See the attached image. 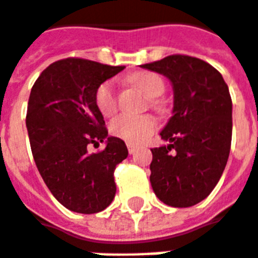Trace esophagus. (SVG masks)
Returning <instances> with one entry per match:
<instances>
[{"label": "esophagus", "instance_id": "34e87169", "mask_svg": "<svg viewBox=\"0 0 258 258\" xmlns=\"http://www.w3.org/2000/svg\"><path fill=\"white\" fill-rule=\"evenodd\" d=\"M137 150H139V147H137V145L127 144V151H129V154H131V155L135 154V152H136Z\"/></svg>", "mask_w": 258, "mask_h": 258}]
</instances>
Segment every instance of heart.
Here are the masks:
<instances>
[{
	"label": "heart",
	"mask_w": 258,
	"mask_h": 258,
	"mask_svg": "<svg viewBox=\"0 0 258 258\" xmlns=\"http://www.w3.org/2000/svg\"><path fill=\"white\" fill-rule=\"evenodd\" d=\"M148 98H158L164 92V81L155 73L140 72L131 77ZM96 106L104 117H111L118 108V99L113 81H106L99 85L95 95ZM156 106V103H154ZM158 122L152 115H119L110 123V132L114 136L129 144H141L154 133Z\"/></svg>",
	"instance_id": "obj_1"
}]
</instances>
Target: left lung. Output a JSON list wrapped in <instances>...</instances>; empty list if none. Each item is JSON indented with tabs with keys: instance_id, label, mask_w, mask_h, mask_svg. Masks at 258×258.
Wrapping results in <instances>:
<instances>
[{
	"instance_id": "1",
	"label": "left lung",
	"mask_w": 258,
	"mask_h": 258,
	"mask_svg": "<svg viewBox=\"0 0 258 258\" xmlns=\"http://www.w3.org/2000/svg\"><path fill=\"white\" fill-rule=\"evenodd\" d=\"M141 68L167 77L174 91L173 117L160 132L168 144L151 150V185L164 204L191 207L210 196L227 164L232 135L228 87L212 65L189 55H168Z\"/></svg>"
}]
</instances>
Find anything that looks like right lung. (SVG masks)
Returning <instances> with one entry per match:
<instances>
[{"label": "right lung", "mask_w": 258, "mask_h": 258, "mask_svg": "<svg viewBox=\"0 0 258 258\" xmlns=\"http://www.w3.org/2000/svg\"><path fill=\"white\" fill-rule=\"evenodd\" d=\"M123 67L65 58L44 69L31 90L26 125L36 167L68 210L96 214L114 200V170L127 158L125 143L107 135L96 106L99 85ZM106 141L96 154L90 144Z\"/></svg>", "instance_id": "right-lung-1"}]
</instances>
